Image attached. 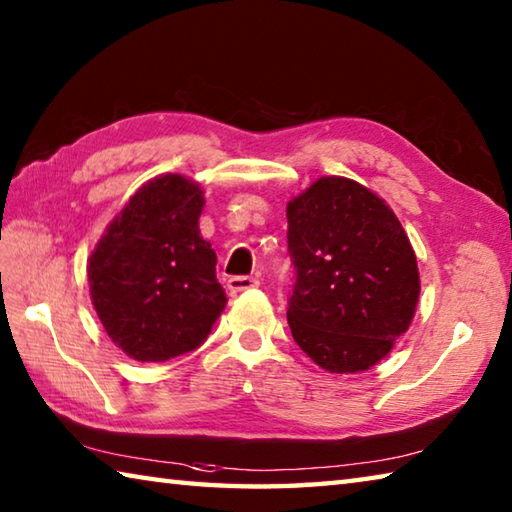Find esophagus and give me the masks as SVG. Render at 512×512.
<instances>
[{
  "instance_id": "esophagus-1",
  "label": "esophagus",
  "mask_w": 512,
  "mask_h": 512,
  "mask_svg": "<svg viewBox=\"0 0 512 512\" xmlns=\"http://www.w3.org/2000/svg\"><path fill=\"white\" fill-rule=\"evenodd\" d=\"M260 283L252 276H231L227 281V289L231 294H240L247 292V289H256Z\"/></svg>"
}]
</instances>
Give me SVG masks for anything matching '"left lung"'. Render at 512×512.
Here are the masks:
<instances>
[{
    "label": "left lung",
    "mask_w": 512,
    "mask_h": 512,
    "mask_svg": "<svg viewBox=\"0 0 512 512\" xmlns=\"http://www.w3.org/2000/svg\"><path fill=\"white\" fill-rule=\"evenodd\" d=\"M296 269L287 323L332 374L374 368L408 332L419 303L417 254L388 202L343 176H323L287 202Z\"/></svg>",
    "instance_id": "left-lung-1"
}]
</instances>
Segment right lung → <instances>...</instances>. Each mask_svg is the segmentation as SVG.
<instances>
[{"mask_svg":"<svg viewBox=\"0 0 512 512\" xmlns=\"http://www.w3.org/2000/svg\"><path fill=\"white\" fill-rule=\"evenodd\" d=\"M202 207L196 180L151 178L106 225L86 263L100 323L140 363L196 350L227 305L216 252L200 236Z\"/></svg>","mask_w":512,"mask_h":512,"instance_id":"add662e5","label":"right lung"}]
</instances>
